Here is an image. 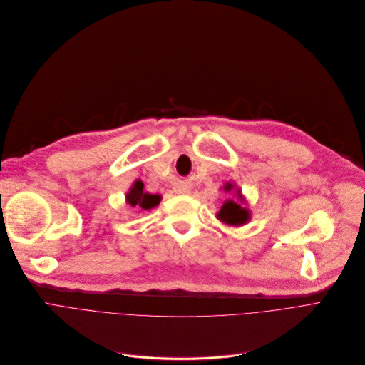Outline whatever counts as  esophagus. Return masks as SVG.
I'll list each match as a JSON object with an SVG mask.
<instances>
[{
	"mask_svg": "<svg viewBox=\"0 0 365 365\" xmlns=\"http://www.w3.org/2000/svg\"><path fill=\"white\" fill-rule=\"evenodd\" d=\"M175 192H176V193H189V192H190V187H189L187 185H185V183H180V185H178V186L175 187Z\"/></svg>",
	"mask_w": 365,
	"mask_h": 365,
	"instance_id": "34e87169",
	"label": "esophagus"
}]
</instances>
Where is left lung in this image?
<instances>
[{
  "mask_svg": "<svg viewBox=\"0 0 365 365\" xmlns=\"http://www.w3.org/2000/svg\"><path fill=\"white\" fill-rule=\"evenodd\" d=\"M223 189L229 193V198L223 202L220 211L217 214V218L230 226L245 225L250 220V211L245 207H242L245 201L240 190L235 189L233 183H226Z\"/></svg>",
  "mask_w": 365,
  "mask_h": 365,
  "instance_id": "obj_1",
  "label": "left lung"
}]
</instances>
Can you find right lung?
I'll list each match as a JSON object with an SVG mask.
<instances>
[{
	"instance_id": "obj_1",
	"label": "right lung",
	"mask_w": 365,
	"mask_h": 365,
	"mask_svg": "<svg viewBox=\"0 0 365 365\" xmlns=\"http://www.w3.org/2000/svg\"><path fill=\"white\" fill-rule=\"evenodd\" d=\"M126 201L132 207H139L142 210H151L157 207L161 201L160 195H153V193H148L143 190V183L140 180H136L130 190L126 195Z\"/></svg>"
}]
</instances>
